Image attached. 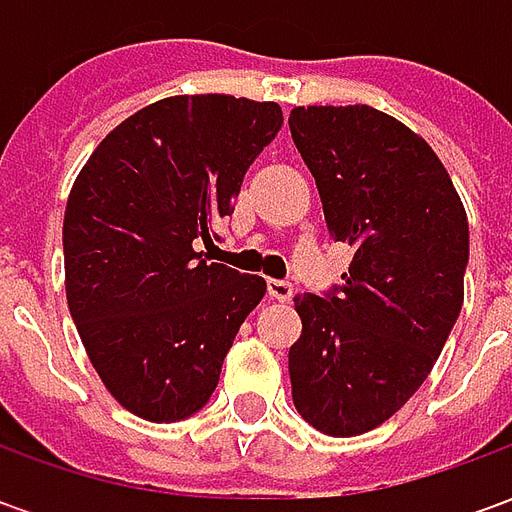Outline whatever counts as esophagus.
I'll use <instances>...</instances> for the list:
<instances>
[{
  "label": "esophagus",
  "instance_id": "obj_1",
  "mask_svg": "<svg viewBox=\"0 0 512 512\" xmlns=\"http://www.w3.org/2000/svg\"><path fill=\"white\" fill-rule=\"evenodd\" d=\"M268 296L277 301H290L293 299V285L288 279H268Z\"/></svg>",
  "mask_w": 512,
  "mask_h": 512
}]
</instances>
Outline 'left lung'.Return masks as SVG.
<instances>
[{
	"mask_svg": "<svg viewBox=\"0 0 512 512\" xmlns=\"http://www.w3.org/2000/svg\"><path fill=\"white\" fill-rule=\"evenodd\" d=\"M290 134L326 227L354 246L343 285L299 293L293 403L312 428L359 436L403 408L458 321L469 222L430 145L373 106H296Z\"/></svg>",
	"mask_w": 512,
	"mask_h": 512,
	"instance_id": "left-lung-1",
	"label": "left lung"
}]
</instances>
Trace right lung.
Segmentation results:
<instances>
[{
    "label": "right lung",
    "instance_id": "right-lung-1",
    "mask_svg": "<svg viewBox=\"0 0 512 512\" xmlns=\"http://www.w3.org/2000/svg\"><path fill=\"white\" fill-rule=\"evenodd\" d=\"M282 128L274 101L172 95L101 139L62 222L65 296L95 373L147 422L200 411L266 279L208 263L249 164Z\"/></svg>",
    "mask_w": 512,
    "mask_h": 512
}]
</instances>
